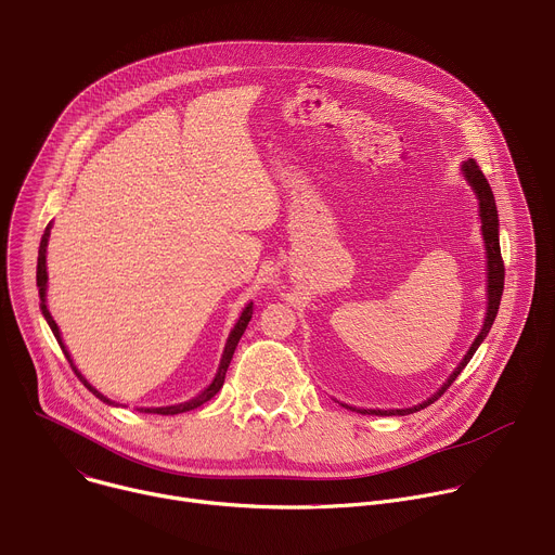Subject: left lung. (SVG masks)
<instances>
[{
	"label": "left lung",
	"mask_w": 555,
	"mask_h": 555,
	"mask_svg": "<svg viewBox=\"0 0 555 555\" xmlns=\"http://www.w3.org/2000/svg\"><path fill=\"white\" fill-rule=\"evenodd\" d=\"M463 176L465 180L469 182V186L474 189V193H477L479 197V208H481V228H483V240H486V248H488V315H486V325L481 330V334L477 336V340L472 343L469 351L465 353V358L459 362V366L454 369V373L448 377V382L433 395L430 400H426L424 404L420 406H413V409H398V411H362V409H356L358 413H369V415H411L415 411H422L426 406H430L433 402H437L441 395L448 390V386L461 375V371L465 369V364L469 362V358L474 356V351L479 349V345L486 340V336L490 334V327L494 325V319L499 313V305H501V296H503V285H505V263H503V257H501V246H499V215H496V202H494V195H492V189L483 176V171L479 169V165L474 160H467L463 163ZM351 409V406H347Z\"/></svg>",
	"instance_id": "8db88e82"
}]
</instances>
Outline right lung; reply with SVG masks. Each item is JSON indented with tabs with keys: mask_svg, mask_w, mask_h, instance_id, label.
I'll return each instance as SVG.
<instances>
[{
	"mask_svg": "<svg viewBox=\"0 0 555 555\" xmlns=\"http://www.w3.org/2000/svg\"><path fill=\"white\" fill-rule=\"evenodd\" d=\"M48 236H50V225L46 228V232H43V236H41V246H39V259H37V287H39V298H41V311H43V315H46V321H48V325H50V330H52V334H54V338H56V343L61 345V349H63V353H65V358H67V362H69V366L74 369V373L78 375V379H81L99 400H103V402H107V404H114L112 400H107L105 395H101L81 373L76 371V366L72 364V360H69V353H67V349L63 347V343H61V334H59V327H56V323H54V319L50 315V311H48V307H46V283H48V272H46V248H48ZM250 319H253V302L244 309V313H242V319L236 321V325H234V330L230 332V336H228V343H225V349H223V356H221V364H219V371H217V375H215V379H212V384L204 390V392H199L197 398H193V400H189V402H184V404H178V406H163V409H140V411H144V413H153V415H178V413H186V411H193V409H197V406H202L204 402H208L212 395H217V390L223 386V379H225V371H228V364H230V360H232V353H234V349H236V345H240V338L244 336V332H246V327H248V323H250Z\"/></svg>",
	"mask_w": 555,
	"mask_h": 555,
	"instance_id": "obj_1",
	"label": "right lung"
}]
</instances>
